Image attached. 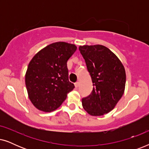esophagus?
<instances>
[{
	"mask_svg": "<svg viewBox=\"0 0 149 149\" xmlns=\"http://www.w3.org/2000/svg\"><path fill=\"white\" fill-rule=\"evenodd\" d=\"M74 86H75V87H76V88H77V87H78L79 86V82H76L74 83Z\"/></svg>",
	"mask_w": 149,
	"mask_h": 149,
	"instance_id": "1",
	"label": "esophagus"
}]
</instances>
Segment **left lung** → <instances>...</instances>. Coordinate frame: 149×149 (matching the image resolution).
<instances>
[{
  "instance_id": "left-lung-1",
  "label": "left lung",
  "mask_w": 149,
  "mask_h": 149,
  "mask_svg": "<svg viewBox=\"0 0 149 149\" xmlns=\"http://www.w3.org/2000/svg\"><path fill=\"white\" fill-rule=\"evenodd\" d=\"M93 83L91 94L82 99L83 109L91 116L111 111L121 98L126 82L125 70L117 56L101 45L79 47Z\"/></svg>"
}]
</instances>
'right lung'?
<instances>
[{
    "label": "right lung",
    "mask_w": 149,
    "mask_h": 149,
    "mask_svg": "<svg viewBox=\"0 0 149 149\" xmlns=\"http://www.w3.org/2000/svg\"><path fill=\"white\" fill-rule=\"evenodd\" d=\"M76 50L74 45L56 42L42 49L32 58L25 83L29 99L37 109L47 113L55 111L74 88L68 80L67 62Z\"/></svg>",
    "instance_id": "right-lung-1"
}]
</instances>
